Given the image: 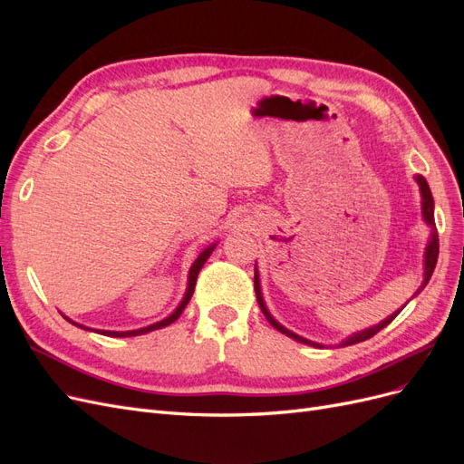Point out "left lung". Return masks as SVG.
Wrapping results in <instances>:
<instances>
[{"instance_id": "left-lung-1", "label": "left lung", "mask_w": 464, "mask_h": 464, "mask_svg": "<svg viewBox=\"0 0 464 464\" xmlns=\"http://www.w3.org/2000/svg\"><path fill=\"white\" fill-rule=\"evenodd\" d=\"M416 181H418V186H420V193H422V217H424V220H426L428 227L431 228V237H430L428 247H426V256H424V283H422V286L418 288V292H420V290H422V288L428 285V280H430V276H431V273H433V269H435V263H438V256H440V240H438V230H435V220H433V198H431L430 186H428V181H426V178H424V176H416ZM254 283H256V296H257V302H259L261 312H263V315L266 317V321H269L271 325H273L276 331H280L283 334L290 336V339L298 341V343L310 344V346H315V348H321V346H323V344H319V343L307 341V339H304V336H300V334H296V333L288 331L286 327L280 325V323H278V321L269 314V310H266V305H265V302H263V296H261V286H259V275H257V269H256V278H254ZM418 292H416V294H418ZM416 294H414V296H416ZM399 312H401V310H399ZM399 312H395L392 315H389L387 319H383L382 323H379V325H373V327H370V329H363V331H360V333H354L353 336H348V339L343 343V346L356 344V343H362V341H368V339H372L373 334H377V333L382 331L383 327H387L389 323L399 315Z\"/></svg>"}]
</instances>
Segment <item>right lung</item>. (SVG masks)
Here are the masks:
<instances>
[{
  "label": "right lung",
  "instance_id": "1",
  "mask_svg": "<svg viewBox=\"0 0 464 464\" xmlns=\"http://www.w3.org/2000/svg\"><path fill=\"white\" fill-rule=\"evenodd\" d=\"M215 247H217V244H210L207 249H203V251H201L199 257L195 259V263L191 265V269H189V278H188V290H186V296H184V300L179 302V305L176 307L174 314H170V315H168L166 319H162V321H159V323H152V325L143 327V329H135V331H96V333H102V334H106V336H137V334L150 333V331H157V329H162V327H166V325H170V323H174V321L181 315V312L186 310V305L189 304V300H191V296H193V290H195V283H198V275H199V271H201V266H203V265H205V261L210 257V254H213V249H215ZM65 319H67L69 323H73V325L81 327V329H87V327L79 325V323L72 321L69 317H65Z\"/></svg>",
  "mask_w": 464,
  "mask_h": 464
}]
</instances>
